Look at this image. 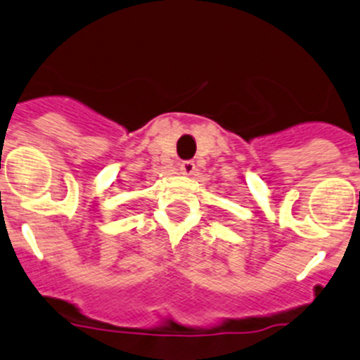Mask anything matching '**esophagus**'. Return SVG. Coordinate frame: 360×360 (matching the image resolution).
I'll return each instance as SVG.
<instances>
[{
  "label": "esophagus",
  "mask_w": 360,
  "mask_h": 360,
  "mask_svg": "<svg viewBox=\"0 0 360 360\" xmlns=\"http://www.w3.org/2000/svg\"><path fill=\"white\" fill-rule=\"evenodd\" d=\"M179 170H181V174H184V176H191V174L195 172V163H193V161H190V160L181 161Z\"/></svg>",
  "instance_id": "obj_1"
}]
</instances>
